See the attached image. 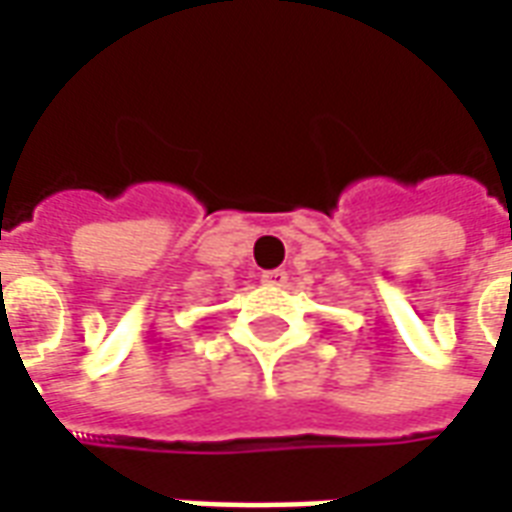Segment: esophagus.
I'll use <instances>...</instances> for the list:
<instances>
[{
	"label": "esophagus",
	"mask_w": 512,
	"mask_h": 512,
	"mask_svg": "<svg viewBox=\"0 0 512 512\" xmlns=\"http://www.w3.org/2000/svg\"><path fill=\"white\" fill-rule=\"evenodd\" d=\"M263 285H271V288H282L288 282V274L282 268H271V271H263Z\"/></svg>",
	"instance_id": "obj_1"
}]
</instances>
